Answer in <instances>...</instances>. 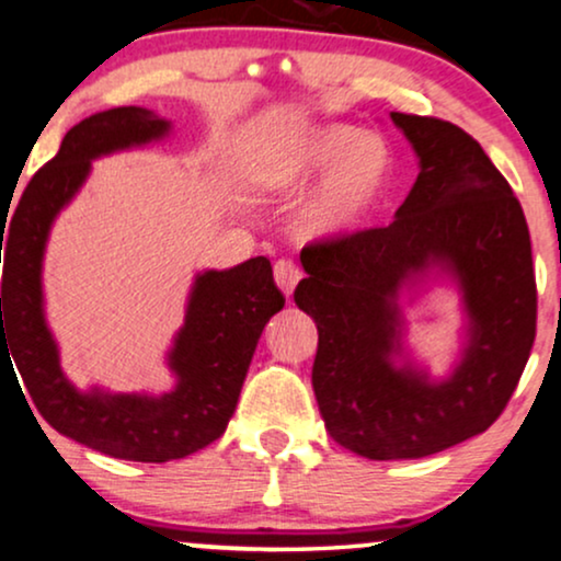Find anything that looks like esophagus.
Instances as JSON below:
<instances>
[{
  "label": "esophagus",
  "instance_id": "1",
  "mask_svg": "<svg viewBox=\"0 0 561 561\" xmlns=\"http://www.w3.org/2000/svg\"><path fill=\"white\" fill-rule=\"evenodd\" d=\"M274 279H276V285H279V289L285 295H293L295 293V287H297V282L302 279V268L295 264V261H289V259H279L274 264Z\"/></svg>",
  "mask_w": 561,
  "mask_h": 561
}]
</instances>
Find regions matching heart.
<instances>
[{
    "label": "heart",
    "instance_id": "obj_1",
    "mask_svg": "<svg viewBox=\"0 0 561 561\" xmlns=\"http://www.w3.org/2000/svg\"><path fill=\"white\" fill-rule=\"evenodd\" d=\"M321 173L323 181L297 215V228L305 238H344L363 230L391 194L396 160L378 134L325 124L295 139L264 168L266 183L279 191L308 186Z\"/></svg>",
    "mask_w": 561,
    "mask_h": 561
}]
</instances>
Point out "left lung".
<instances>
[{"label":"left lung","mask_w":561,"mask_h":561,"mask_svg":"<svg viewBox=\"0 0 561 561\" xmlns=\"http://www.w3.org/2000/svg\"><path fill=\"white\" fill-rule=\"evenodd\" d=\"M420 175L388 228L316 240L300 253L297 308L318 325L313 391L329 435L370 460L424 458L489 430L536 339L526 215L471 134L391 113ZM430 273L457 282L467 344L448 379L402 354L398 295Z\"/></svg>","instance_id":"8db88e82"}]
</instances>
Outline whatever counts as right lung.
<instances>
[{
    "label": "right lung",
    "instance_id": "right-lung-1",
    "mask_svg": "<svg viewBox=\"0 0 561 561\" xmlns=\"http://www.w3.org/2000/svg\"><path fill=\"white\" fill-rule=\"evenodd\" d=\"M168 131L170 122L137 105L84 118L27 183L10 225H2V363L13 354L35 409L56 432L139 463L186 458L228 430L261 331L285 308L268 259H248L225 272L209 268L196 276L186 323L168 352L173 391L147 396L92 388L84 393L61 373L41 287L48 230L90 175L92 160L150 145Z\"/></svg>",
    "mask_w": 561,
    "mask_h": 561
}]
</instances>
